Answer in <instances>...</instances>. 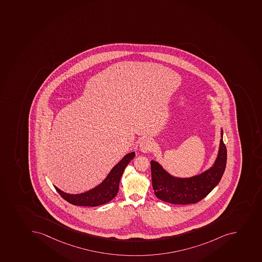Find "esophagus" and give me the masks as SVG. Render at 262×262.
<instances>
[{"mask_svg":"<svg viewBox=\"0 0 262 262\" xmlns=\"http://www.w3.org/2000/svg\"><path fill=\"white\" fill-rule=\"evenodd\" d=\"M153 148V143L149 139H144L140 143V149L143 153H148Z\"/></svg>","mask_w":262,"mask_h":262,"instance_id":"1","label":"esophagus"}]
</instances>
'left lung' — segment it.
<instances>
[{
	"mask_svg": "<svg viewBox=\"0 0 262 262\" xmlns=\"http://www.w3.org/2000/svg\"><path fill=\"white\" fill-rule=\"evenodd\" d=\"M223 130L221 129V140L217 157L212 166L206 171L189 178L172 176L163 166L152 160V186L155 194L161 201L176 205L197 203L205 198L217 185L225 171L227 148L223 143Z\"/></svg>",
	"mask_w": 262,
	"mask_h": 262,
	"instance_id": "1",
	"label": "left lung"
}]
</instances>
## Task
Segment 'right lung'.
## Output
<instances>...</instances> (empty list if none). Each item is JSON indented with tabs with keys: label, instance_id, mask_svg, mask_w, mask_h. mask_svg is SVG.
I'll return each mask as SVG.
<instances>
[{
	"label": "right lung",
	"instance_id": "obj_1",
	"mask_svg": "<svg viewBox=\"0 0 262 262\" xmlns=\"http://www.w3.org/2000/svg\"><path fill=\"white\" fill-rule=\"evenodd\" d=\"M135 157V152H131L123 157L120 162L113 166L106 178L99 185L84 193H68L60 190L54 186L59 194L69 203L74 206H100L107 203L115 198L119 188L121 177H122L125 167L129 163L131 160Z\"/></svg>",
	"mask_w": 262,
	"mask_h": 262
}]
</instances>
